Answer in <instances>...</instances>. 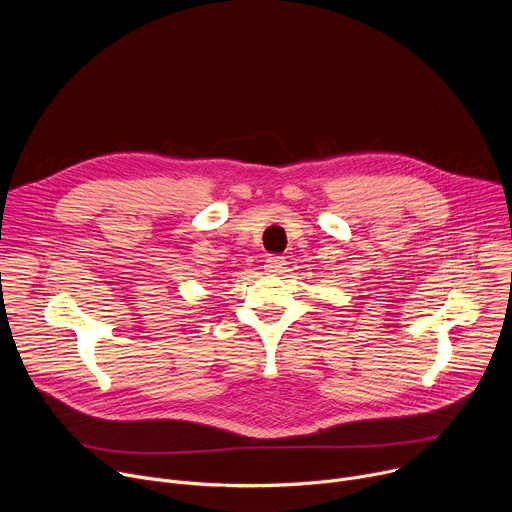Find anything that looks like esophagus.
<instances>
[{
	"label": "esophagus",
	"mask_w": 512,
	"mask_h": 512,
	"mask_svg": "<svg viewBox=\"0 0 512 512\" xmlns=\"http://www.w3.org/2000/svg\"><path fill=\"white\" fill-rule=\"evenodd\" d=\"M283 265H285V257H279V255H273V257H267V265L265 269L271 273V275H277L283 271Z\"/></svg>",
	"instance_id": "esophagus-1"
}]
</instances>
